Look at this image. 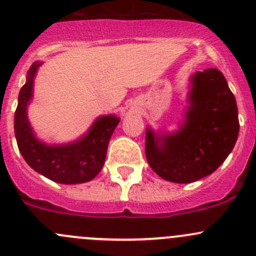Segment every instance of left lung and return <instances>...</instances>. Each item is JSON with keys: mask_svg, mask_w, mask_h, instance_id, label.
<instances>
[{"mask_svg": "<svg viewBox=\"0 0 256 256\" xmlns=\"http://www.w3.org/2000/svg\"><path fill=\"white\" fill-rule=\"evenodd\" d=\"M190 108L180 130L154 136L147 130L144 152L151 168L164 180L190 183L213 174L228 157L239 134L238 108L218 69L192 78Z\"/></svg>", "mask_w": 256, "mask_h": 256, "instance_id": "8db88e82", "label": "left lung"}]
</instances>
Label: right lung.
<instances>
[{
    "mask_svg": "<svg viewBox=\"0 0 256 256\" xmlns=\"http://www.w3.org/2000/svg\"><path fill=\"white\" fill-rule=\"evenodd\" d=\"M40 66L37 62L30 66L27 82L18 95L14 114L18 148L34 171L54 182L64 184L89 182L102 171L110 138L120 120L114 115L99 118L84 138L70 144L48 146L38 141L28 122L26 109L32 98L33 78Z\"/></svg>",
    "mask_w": 256,
    "mask_h": 256,
    "instance_id": "obj_1",
    "label": "right lung"
}]
</instances>
